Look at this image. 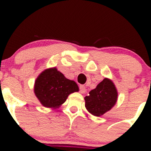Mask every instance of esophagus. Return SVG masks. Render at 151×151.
Instances as JSON below:
<instances>
[{"label": "esophagus", "mask_w": 151, "mask_h": 151, "mask_svg": "<svg viewBox=\"0 0 151 151\" xmlns=\"http://www.w3.org/2000/svg\"><path fill=\"white\" fill-rule=\"evenodd\" d=\"M80 91L81 93H85V91H86V88H85V86L84 85H80Z\"/></svg>", "instance_id": "obj_1"}]
</instances>
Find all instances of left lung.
Masks as SVG:
<instances>
[{
    "mask_svg": "<svg viewBox=\"0 0 151 151\" xmlns=\"http://www.w3.org/2000/svg\"><path fill=\"white\" fill-rule=\"evenodd\" d=\"M117 99L118 93L115 85L110 80L105 78L85 97V107L92 115L99 117L111 109Z\"/></svg>",
    "mask_w": 151,
    "mask_h": 151,
    "instance_id": "left-lung-1",
    "label": "left lung"
}]
</instances>
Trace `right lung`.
Instances as JSON below:
<instances>
[{
    "label": "right lung",
    "instance_id": "right-lung-1",
    "mask_svg": "<svg viewBox=\"0 0 151 151\" xmlns=\"http://www.w3.org/2000/svg\"><path fill=\"white\" fill-rule=\"evenodd\" d=\"M78 91L77 83L66 79L55 68L45 70L35 83V94L46 107H58L66 101L70 93Z\"/></svg>",
    "mask_w": 151,
    "mask_h": 151
}]
</instances>
